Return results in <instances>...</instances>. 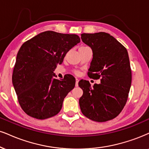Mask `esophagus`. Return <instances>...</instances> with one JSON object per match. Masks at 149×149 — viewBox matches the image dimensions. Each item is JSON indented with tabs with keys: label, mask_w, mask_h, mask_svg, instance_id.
Wrapping results in <instances>:
<instances>
[{
	"label": "esophagus",
	"mask_w": 149,
	"mask_h": 149,
	"mask_svg": "<svg viewBox=\"0 0 149 149\" xmlns=\"http://www.w3.org/2000/svg\"><path fill=\"white\" fill-rule=\"evenodd\" d=\"M78 83H79V79L77 78H76V83H75V86H77V87Z\"/></svg>",
	"instance_id": "obj_1"
}]
</instances>
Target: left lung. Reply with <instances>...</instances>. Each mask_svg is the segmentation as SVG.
I'll return each instance as SVG.
<instances>
[{
    "instance_id": "left-lung-1",
    "label": "left lung",
    "mask_w": 149,
    "mask_h": 149,
    "mask_svg": "<svg viewBox=\"0 0 149 149\" xmlns=\"http://www.w3.org/2000/svg\"><path fill=\"white\" fill-rule=\"evenodd\" d=\"M81 36L93 53L88 75L94 79L101 78V84L93 88L88 81H79L84 92L79 99L81 111L91 120L106 122L116 117L127 102L132 80L127 49L108 33Z\"/></svg>"
}]
</instances>
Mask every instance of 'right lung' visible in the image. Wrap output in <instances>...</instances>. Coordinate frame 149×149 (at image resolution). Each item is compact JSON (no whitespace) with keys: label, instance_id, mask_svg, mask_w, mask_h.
I'll use <instances>...</instances> for the list:
<instances>
[{"label":"right lung","instance_id":"obj_1","mask_svg":"<svg viewBox=\"0 0 149 149\" xmlns=\"http://www.w3.org/2000/svg\"><path fill=\"white\" fill-rule=\"evenodd\" d=\"M79 42L77 34L46 31L21 45L12 83L20 106L29 116L45 119L59 113L64 98L74 88L75 79L70 74L56 79L54 71L66 53Z\"/></svg>","mask_w":149,"mask_h":149}]
</instances>
